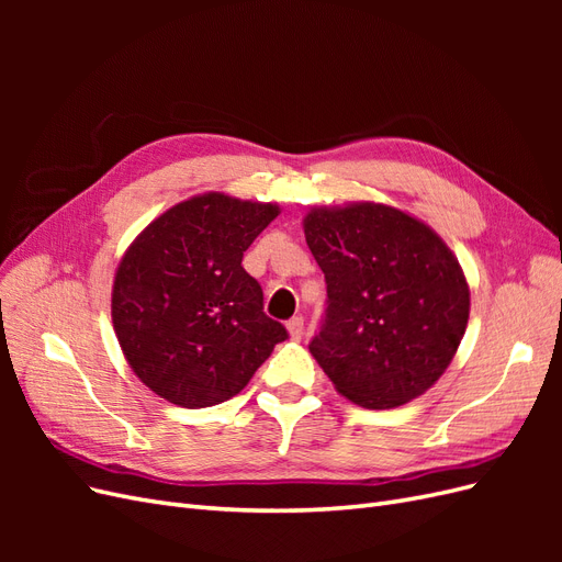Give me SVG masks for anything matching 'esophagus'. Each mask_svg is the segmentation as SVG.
Masks as SVG:
<instances>
[{
  "label": "esophagus",
  "instance_id": "esophagus-1",
  "mask_svg": "<svg viewBox=\"0 0 562 562\" xmlns=\"http://www.w3.org/2000/svg\"><path fill=\"white\" fill-rule=\"evenodd\" d=\"M285 328H288V335H291L293 342H300L302 335H304V318L302 316H293L291 321L285 323Z\"/></svg>",
  "mask_w": 562,
  "mask_h": 562
}]
</instances>
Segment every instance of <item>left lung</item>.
<instances>
[{
    "label": "left lung",
    "mask_w": 562,
    "mask_h": 562,
    "mask_svg": "<svg viewBox=\"0 0 562 562\" xmlns=\"http://www.w3.org/2000/svg\"><path fill=\"white\" fill-rule=\"evenodd\" d=\"M302 229L328 283L326 323L310 351L337 394L389 411L429 391L452 363L471 310L448 244L378 201L314 206Z\"/></svg>",
    "instance_id": "left-lung-1"
}]
</instances>
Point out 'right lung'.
Returning <instances> with one entry per match:
<instances>
[{"instance_id":"add662e5","label":"right lung","mask_w":562,"mask_h":562,"mask_svg":"<svg viewBox=\"0 0 562 562\" xmlns=\"http://www.w3.org/2000/svg\"><path fill=\"white\" fill-rule=\"evenodd\" d=\"M279 213L274 201L203 192L151 220L122 255L112 326L135 378L157 396L190 411L229 401L288 337L241 267Z\"/></svg>"}]
</instances>
